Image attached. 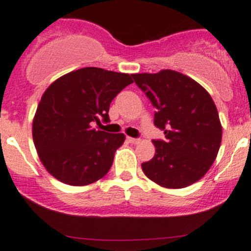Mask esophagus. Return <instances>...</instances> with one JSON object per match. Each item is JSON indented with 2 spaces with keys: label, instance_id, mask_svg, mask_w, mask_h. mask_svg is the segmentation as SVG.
Here are the masks:
<instances>
[{
  "label": "esophagus",
  "instance_id": "obj_1",
  "mask_svg": "<svg viewBox=\"0 0 251 251\" xmlns=\"http://www.w3.org/2000/svg\"><path fill=\"white\" fill-rule=\"evenodd\" d=\"M127 141L130 142V143H133V144H138L141 142V140H138V138H132V137H127Z\"/></svg>",
  "mask_w": 251,
  "mask_h": 251
}]
</instances>
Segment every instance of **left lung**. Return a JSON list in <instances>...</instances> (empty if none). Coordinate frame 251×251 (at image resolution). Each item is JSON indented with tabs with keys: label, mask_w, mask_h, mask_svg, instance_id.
<instances>
[{
	"label": "left lung",
	"mask_w": 251,
	"mask_h": 251,
	"mask_svg": "<svg viewBox=\"0 0 251 251\" xmlns=\"http://www.w3.org/2000/svg\"><path fill=\"white\" fill-rule=\"evenodd\" d=\"M156 108L154 125L166 141H153L155 155L142 164L144 175L164 188L178 189L204 177L216 159L222 126L211 96L196 80L164 69L132 74Z\"/></svg>",
	"instance_id": "left-lung-1"
}]
</instances>
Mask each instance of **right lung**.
I'll return each mask as SVG.
<instances>
[{
	"instance_id": "obj_1",
	"label": "right lung",
	"mask_w": 251,
	"mask_h": 251,
	"mask_svg": "<svg viewBox=\"0 0 251 251\" xmlns=\"http://www.w3.org/2000/svg\"><path fill=\"white\" fill-rule=\"evenodd\" d=\"M131 75L87 67L63 75L42 95L32 120V138L45 169L69 186H87L108 174L124 133L96 130L109 120V105Z\"/></svg>"
}]
</instances>
